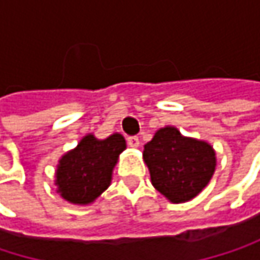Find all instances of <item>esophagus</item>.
Here are the masks:
<instances>
[{"label": "esophagus", "mask_w": 260, "mask_h": 260, "mask_svg": "<svg viewBox=\"0 0 260 260\" xmlns=\"http://www.w3.org/2000/svg\"><path fill=\"white\" fill-rule=\"evenodd\" d=\"M128 144H129L131 147H138L140 146V140H138V137H128Z\"/></svg>", "instance_id": "34e87169"}]
</instances>
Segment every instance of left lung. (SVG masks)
<instances>
[{"mask_svg":"<svg viewBox=\"0 0 260 260\" xmlns=\"http://www.w3.org/2000/svg\"><path fill=\"white\" fill-rule=\"evenodd\" d=\"M143 159L152 185L172 203H185L200 194L217 167L215 150L208 141L185 137L175 126L155 132L144 144Z\"/></svg>","mask_w":260,"mask_h":260,"instance_id":"8db88e82","label":"left lung"}]
</instances>
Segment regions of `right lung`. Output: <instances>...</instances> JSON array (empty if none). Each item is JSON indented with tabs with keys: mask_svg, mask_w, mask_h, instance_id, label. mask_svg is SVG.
I'll return each mask as SVG.
<instances>
[{
	"mask_svg": "<svg viewBox=\"0 0 260 260\" xmlns=\"http://www.w3.org/2000/svg\"><path fill=\"white\" fill-rule=\"evenodd\" d=\"M126 149L122 134L99 140L93 134L81 138L78 146L66 152L57 164V192L69 203L90 205L111 183L119 155Z\"/></svg>",
	"mask_w": 260,
	"mask_h": 260,
	"instance_id": "add662e5",
	"label": "right lung"
}]
</instances>
